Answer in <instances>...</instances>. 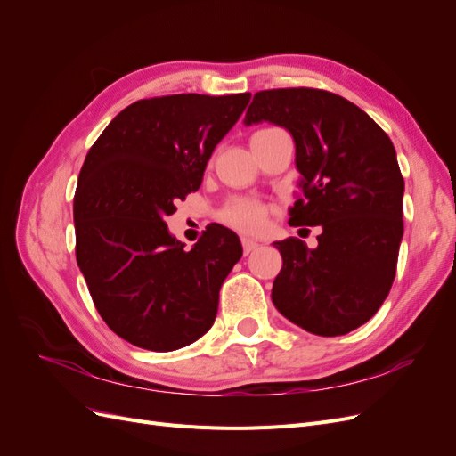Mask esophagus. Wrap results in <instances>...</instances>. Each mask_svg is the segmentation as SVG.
<instances>
[{"instance_id": "34e87169", "label": "esophagus", "mask_w": 456, "mask_h": 456, "mask_svg": "<svg viewBox=\"0 0 456 456\" xmlns=\"http://www.w3.org/2000/svg\"><path fill=\"white\" fill-rule=\"evenodd\" d=\"M241 245H243V253H245V255H249V253H253V251L258 249V243L253 241V240H249V238H243V240H241Z\"/></svg>"}]
</instances>
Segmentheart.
Returning <instances> with one entry per match:
<instances>
[{
    "mask_svg": "<svg viewBox=\"0 0 456 456\" xmlns=\"http://www.w3.org/2000/svg\"><path fill=\"white\" fill-rule=\"evenodd\" d=\"M266 207L253 200H236L224 209V220L241 232H260L266 224Z\"/></svg>",
    "mask_w": 456,
    "mask_h": 456,
    "instance_id": "1",
    "label": "heart"
}]
</instances>
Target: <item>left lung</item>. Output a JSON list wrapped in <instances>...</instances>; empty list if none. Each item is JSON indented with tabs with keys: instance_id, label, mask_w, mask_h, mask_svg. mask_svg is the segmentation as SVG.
I'll use <instances>...</instances> for the list:
<instances>
[{
	"instance_id": "obj_1",
	"label": "left lung",
	"mask_w": 456,
	"mask_h": 456,
	"mask_svg": "<svg viewBox=\"0 0 456 456\" xmlns=\"http://www.w3.org/2000/svg\"><path fill=\"white\" fill-rule=\"evenodd\" d=\"M262 121L295 141L300 194L289 224L322 228L315 249L273 243L283 266L272 302L308 333L346 335L377 314L395 278L405 190L395 148L362 108L322 89L256 93L243 123Z\"/></svg>"
}]
</instances>
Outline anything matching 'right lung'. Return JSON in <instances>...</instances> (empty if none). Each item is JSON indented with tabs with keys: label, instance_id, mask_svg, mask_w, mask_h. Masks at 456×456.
I'll return each mask as SVG.
<instances>
[{
	"label": "right lung",
	"instance_id": "1",
	"mask_svg": "<svg viewBox=\"0 0 456 456\" xmlns=\"http://www.w3.org/2000/svg\"><path fill=\"white\" fill-rule=\"evenodd\" d=\"M249 101L251 93L136 101L89 150L74 196L76 258L101 317L133 346L184 348L215 322L220 287L243 255L238 233L209 224L184 251L165 216L201 186Z\"/></svg>",
	"mask_w": 456,
	"mask_h": 456
}]
</instances>
